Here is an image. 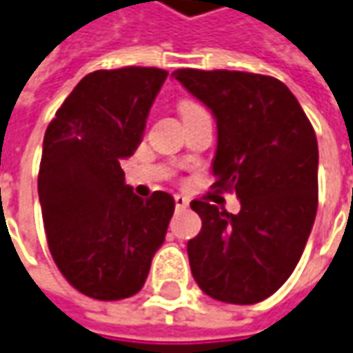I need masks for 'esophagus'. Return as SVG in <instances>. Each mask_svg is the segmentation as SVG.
<instances>
[{"label": "esophagus", "mask_w": 353, "mask_h": 353, "mask_svg": "<svg viewBox=\"0 0 353 353\" xmlns=\"http://www.w3.org/2000/svg\"><path fill=\"white\" fill-rule=\"evenodd\" d=\"M174 201H176L177 210H183V208H187V206H189V201L185 199L183 194H176V196H174Z\"/></svg>", "instance_id": "1"}]
</instances>
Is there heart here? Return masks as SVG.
Wrapping results in <instances>:
<instances>
[{
    "label": "heart",
    "instance_id": "obj_1",
    "mask_svg": "<svg viewBox=\"0 0 353 353\" xmlns=\"http://www.w3.org/2000/svg\"><path fill=\"white\" fill-rule=\"evenodd\" d=\"M204 108L199 105V103H194V101H189V99H183L181 103H179V112H181V117L189 118L193 117V114H199V112H202Z\"/></svg>",
    "mask_w": 353,
    "mask_h": 353
}]
</instances>
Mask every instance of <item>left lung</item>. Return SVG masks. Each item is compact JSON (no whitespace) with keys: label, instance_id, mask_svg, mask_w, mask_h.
I'll return each mask as SVG.
<instances>
[{"label":"left lung","instance_id":"obj_1","mask_svg":"<svg viewBox=\"0 0 353 353\" xmlns=\"http://www.w3.org/2000/svg\"><path fill=\"white\" fill-rule=\"evenodd\" d=\"M218 122L212 189L236 193L229 214L193 201L201 233L187 243L196 285L219 302L256 304L290 277L317 212V137L285 83L239 70L174 72Z\"/></svg>","mask_w":353,"mask_h":353}]
</instances>
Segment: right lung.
I'll use <instances>...</instances> for the list:
<instances>
[{
  "label": "right lung",
  "instance_id": "right-lung-1",
  "mask_svg": "<svg viewBox=\"0 0 353 353\" xmlns=\"http://www.w3.org/2000/svg\"><path fill=\"white\" fill-rule=\"evenodd\" d=\"M166 76L154 66L88 74L43 137L38 193L49 252L63 277L95 300L141 290L174 214L172 194L143 201L120 168L141 141Z\"/></svg>",
  "mask_w": 353,
  "mask_h": 353
}]
</instances>
